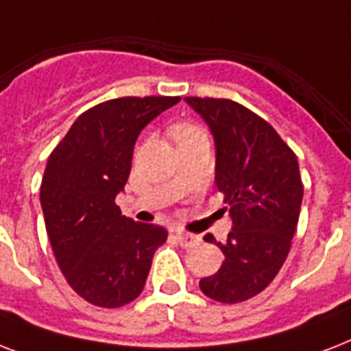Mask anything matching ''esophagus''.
Listing matches in <instances>:
<instances>
[{
  "instance_id": "34e87169",
  "label": "esophagus",
  "mask_w": 351,
  "mask_h": 351,
  "mask_svg": "<svg viewBox=\"0 0 351 351\" xmlns=\"http://www.w3.org/2000/svg\"><path fill=\"white\" fill-rule=\"evenodd\" d=\"M176 240H178V244L182 247H195V245L200 244V237L198 234H193V233H184V231H176L175 233Z\"/></svg>"
}]
</instances>
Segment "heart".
<instances>
[{
	"mask_svg": "<svg viewBox=\"0 0 351 351\" xmlns=\"http://www.w3.org/2000/svg\"><path fill=\"white\" fill-rule=\"evenodd\" d=\"M171 136L175 138L176 143H186L197 138H206V132L202 131V127H198L197 123L191 121H178L169 129Z\"/></svg>",
	"mask_w": 351,
	"mask_h": 351,
	"instance_id": "b5f03b06",
	"label": "heart"
}]
</instances>
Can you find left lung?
<instances>
[{
  "label": "left lung",
  "mask_w": 351,
  "mask_h": 351,
  "mask_svg": "<svg viewBox=\"0 0 351 351\" xmlns=\"http://www.w3.org/2000/svg\"><path fill=\"white\" fill-rule=\"evenodd\" d=\"M184 100L211 129L215 182L233 220L226 244H217L211 233L204 237L219 245L226 261L200 280V289L226 304L244 302L269 286L289 253L304 193L299 162L264 118L237 101Z\"/></svg>",
  "instance_id": "1"
}]
</instances>
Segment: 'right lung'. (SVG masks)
<instances>
[{"label":"right lung","instance_id":"right-lung-1","mask_svg":"<svg viewBox=\"0 0 351 351\" xmlns=\"http://www.w3.org/2000/svg\"><path fill=\"white\" fill-rule=\"evenodd\" d=\"M178 96H125L80 114L47 160L40 202L69 286L87 302L120 308L142 293L162 226L123 217L114 198L131 173L138 134Z\"/></svg>","mask_w":351,"mask_h":351}]
</instances>
